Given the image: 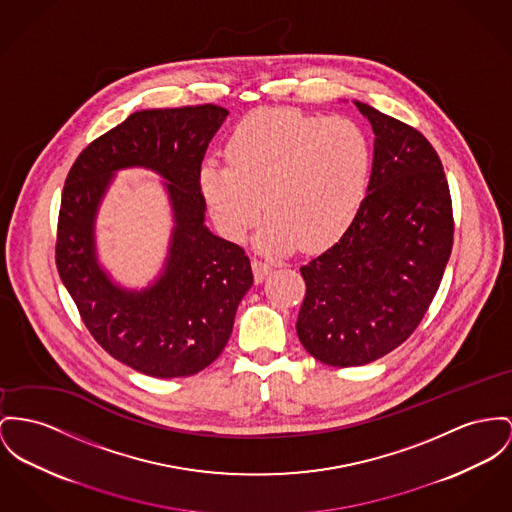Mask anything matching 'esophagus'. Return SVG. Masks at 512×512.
<instances>
[{
	"label": "esophagus",
	"instance_id": "esophagus-1",
	"mask_svg": "<svg viewBox=\"0 0 512 512\" xmlns=\"http://www.w3.org/2000/svg\"><path fill=\"white\" fill-rule=\"evenodd\" d=\"M252 272L256 283H262L266 279V275L272 272V264L264 262V260H252Z\"/></svg>",
	"mask_w": 512,
	"mask_h": 512
}]
</instances>
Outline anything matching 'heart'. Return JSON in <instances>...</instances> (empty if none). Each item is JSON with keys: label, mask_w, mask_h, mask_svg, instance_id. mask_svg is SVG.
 <instances>
[{"label": "heart", "mask_w": 512, "mask_h": 512, "mask_svg": "<svg viewBox=\"0 0 512 512\" xmlns=\"http://www.w3.org/2000/svg\"><path fill=\"white\" fill-rule=\"evenodd\" d=\"M229 167L205 163L200 188L219 231L244 239L268 215L264 250H322L340 240L367 196L373 147L367 132L343 116L260 110L244 118L227 143Z\"/></svg>", "instance_id": "heart-1"}]
</instances>
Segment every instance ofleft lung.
Masks as SVG:
<instances>
[{
	"mask_svg": "<svg viewBox=\"0 0 512 512\" xmlns=\"http://www.w3.org/2000/svg\"><path fill=\"white\" fill-rule=\"evenodd\" d=\"M375 132L363 205L332 248L301 268L297 334L330 367L380 359L413 334L452 250V202L433 145L408 124L355 101Z\"/></svg>",
	"mask_w": 512,
	"mask_h": 512,
	"instance_id": "8db88e82",
	"label": "left lung"
}]
</instances>
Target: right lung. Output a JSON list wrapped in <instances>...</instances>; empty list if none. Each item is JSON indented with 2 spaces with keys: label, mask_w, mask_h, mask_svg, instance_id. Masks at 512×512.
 Masks as SVG:
<instances>
[{
  "label": "right lung",
  "mask_w": 512,
  "mask_h": 512,
  "mask_svg": "<svg viewBox=\"0 0 512 512\" xmlns=\"http://www.w3.org/2000/svg\"><path fill=\"white\" fill-rule=\"evenodd\" d=\"M227 114L215 104L139 110L89 143L66 178L58 273L93 338L137 373L174 378L204 371L227 345L239 303L252 287L244 250L204 223L202 161ZM134 166L166 180L173 211L164 270L145 290L116 284L98 262L94 239L113 174Z\"/></svg>",
  "instance_id": "right-lung-1"
}]
</instances>
